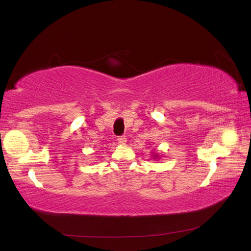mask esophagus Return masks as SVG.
Wrapping results in <instances>:
<instances>
[{
  "instance_id": "1",
  "label": "esophagus",
  "mask_w": 251,
  "mask_h": 251,
  "mask_svg": "<svg viewBox=\"0 0 251 251\" xmlns=\"http://www.w3.org/2000/svg\"><path fill=\"white\" fill-rule=\"evenodd\" d=\"M126 141H127V139H126V137H125V136H120V137L118 138V142H119L121 145L125 144V143H126Z\"/></svg>"
}]
</instances>
